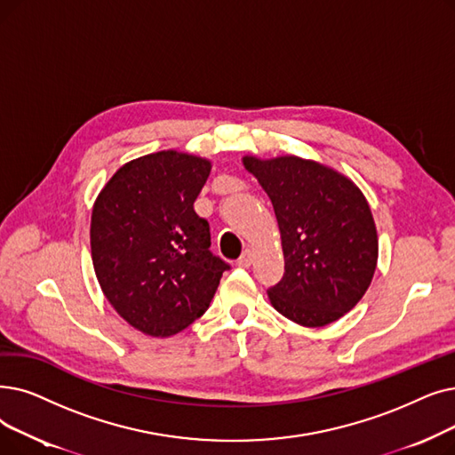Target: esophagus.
Returning a JSON list of instances; mask_svg holds the SVG:
<instances>
[{
  "label": "esophagus",
  "mask_w": 455,
  "mask_h": 455,
  "mask_svg": "<svg viewBox=\"0 0 455 455\" xmlns=\"http://www.w3.org/2000/svg\"><path fill=\"white\" fill-rule=\"evenodd\" d=\"M252 259H254L252 251H251V249H245L243 254L238 259V266H240V267H249V266L252 264Z\"/></svg>",
  "instance_id": "34e87169"
}]
</instances>
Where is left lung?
<instances>
[{"label": "left lung", "instance_id": "8db88e82", "mask_svg": "<svg viewBox=\"0 0 455 455\" xmlns=\"http://www.w3.org/2000/svg\"><path fill=\"white\" fill-rule=\"evenodd\" d=\"M267 193L281 230L284 275L267 290L284 318L303 327L340 320L366 293L378 266V230L353 180L314 160L243 156Z\"/></svg>", "mask_w": 455, "mask_h": 455}]
</instances>
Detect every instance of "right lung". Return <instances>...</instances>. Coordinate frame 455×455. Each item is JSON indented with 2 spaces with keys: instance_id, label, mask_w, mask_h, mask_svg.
<instances>
[{
  "instance_id": "right-lung-1",
  "label": "right lung",
  "mask_w": 455,
  "mask_h": 455,
  "mask_svg": "<svg viewBox=\"0 0 455 455\" xmlns=\"http://www.w3.org/2000/svg\"><path fill=\"white\" fill-rule=\"evenodd\" d=\"M210 171L201 156L147 154L118 169L94 201L96 279L116 314L148 337H172L201 318L228 269L193 210Z\"/></svg>"
}]
</instances>
